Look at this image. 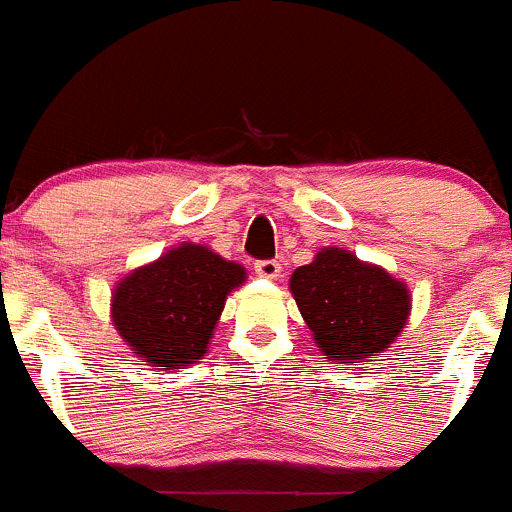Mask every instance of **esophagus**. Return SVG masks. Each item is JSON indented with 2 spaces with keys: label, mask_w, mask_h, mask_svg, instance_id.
<instances>
[{
  "label": "esophagus",
  "mask_w": 512,
  "mask_h": 512,
  "mask_svg": "<svg viewBox=\"0 0 512 512\" xmlns=\"http://www.w3.org/2000/svg\"><path fill=\"white\" fill-rule=\"evenodd\" d=\"M256 273L261 278H278V273H281V263L276 261V258H266V261H256Z\"/></svg>",
  "instance_id": "1"
}]
</instances>
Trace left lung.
<instances>
[{
    "instance_id": "left-lung-1",
    "label": "left lung",
    "mask_w": 512,
    "mask_h": 512,
    "mask_svg": "<svg viewBox=\"0 0 512 512\" xmlns=\"http://www.w3.org/2000/svg\"><path fill=\"white\" fill-rule=\"evenodd\" d=\"M288 286L328 361L363 363L378 356L401 336L411 313L406 283L336 246L298 266Z\"/></svg>"
}]
</instances>
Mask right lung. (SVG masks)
Masks as SVG:
<instances>
[{
    "label": "right lung",
    "mask_w": 512,
    "mask_h": 512,
    "mask_svg": "<svg viewBox=\"0 0 512 512\" xmlns=\"http://www.w3.org/2000/svg\"><path fill=\"white\" fill-rule=\"evenodd\" d=\"M244 281L241 263L201 244H179L116 283L111 321L149 366H191L209 348L226 296Z\"/></svg>",
    "instance_id": "1"
}]
</instances>
